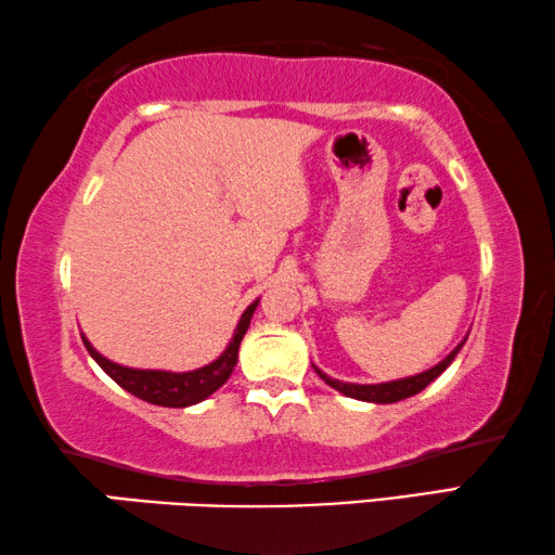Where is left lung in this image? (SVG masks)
Returning <instances> with one entry per match:
<instances>
[{
	"instance_id": "left-lung-1",
	"label": "left lung",
	"mask_w": 555,
	"mask_h": 555,
	"mask_svg": "<svg viewBox=\"0 0 555 555\" xmlns=\"http://www.w3.org/2000/svg\"><path fill=\"white\" fill-rule=\"evenodd\" d=\"M467 340V338H464ZM464 340L456 346L450 356L444 360H439L435 367H429L425 373H417V375H410V377H400V380H390V383H380V385H358V383H340V380H333L325 373H321L319 367H315V373L321 375V380L325 385H331L333 390H338L343 395H348V398H356V400H363V402H375V404H390V402H398L404 398H412V395H417L420 390H425L429 383L435 380V377L442 375L450 363L454 360V356L460 353Z\"/></svg>"
}]
</instances>
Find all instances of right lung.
I'll return each mask as SVG.
<instances>
[{
    "mask_svg": "<svg viewBox=\"0 0 555 555\" xmlns=\"http://www.w3.org/2000/svg\"><path fill=\"white\" fill-rule=\"evenodd\" d=\"M257 306H259V298L242 313V319L236 323V331L230 340V346L224 348V353L217 360H212L209 365L197 367V371H190V373L138 371V367H126V365L113 363L108 358H103L99 350L88 343L86 336H83V346L95 363H99L122 390L135 395V398L151 404H160V408H190V404L207 400L209 395L230 380V375L236 365V356H240V343L244 338L246 328H249L251 315L257 311Z\"/></svg>",
    "mask_w": 555,
    "mask_h": 555,
    "instance_id": "add662e5",
    "label": "right lung"
}]
</instances>
